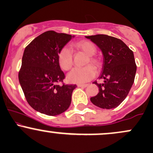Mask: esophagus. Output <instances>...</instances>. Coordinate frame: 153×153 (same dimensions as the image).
Instances as JSON below:
<instances>
[{"label":"esophagus","instance_id":"34e87169","mask_svg":"<svg viewBox=\"0 0 153 153\" xmlns=\"http://www.w3.org/2000/svg\"><path fill=\"white\" fill-rule=\"evenodd\" d=\"M78 86L80 88H85L88 86L87 84H78Z\"/></svg>","mask_w":153,"mask_h":153}]
</instances>
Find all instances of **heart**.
I'll list each match as a JSON object with an SVG mask.
<instances>
[{
    "instance_id": "obj_1",
    "label": "heart",
    "mask_w": 153,
    "mask_h": 153,
    "mask_svg": "<svg viewBox=\"0 0 153 153\" xmlns=\"http://www.w3.org/2000/svg\"><path fill=\"white\" fill-rule=\"evenodd\" d=\"M73 47L82 50L88 55L87 63L91 62L97 68L101 65V62L97 57H94L96 52V47L91 42L82 40L73 44ZM58 62L59 66L64 71H69L73 65V54L68 47H64L59 50L58 54ZM96 71L92 65H87L84 68H75L68 73L67 78L68 81L73 83L82 84L90 81L96 76Z\"/></svg>"
}]
</instances>
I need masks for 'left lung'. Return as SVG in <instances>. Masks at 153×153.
<instances>
[{"instance_id":"left-lung-1","label":"left lung","mask_w":153,"mask_h":153,"mask_svg":"<svg viewBox=\"0 0 153 153\" xmlns=\"http://www.w3.org/2000/svg\"><path fill=\"white\" fill-rule=\"evenodd\" d=\"M101 50L102 71L99 78L103 83L94 82L99 92L91 101L101 108H116L127 97L135 78L137 66L134 53L119 39L105 34L87 36Z\"/></svg>"}]
</instances>
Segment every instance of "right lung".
I'll return each instance as SVG.
<instances>
[{"mask_svg":"<svg viewBox=\"0 0 153 153\" xmlns=\"http://www.w3.org/2000/svg\"><path fill=\"white\" fill-rule=\"evenodd\" d=\"M75 36L47 31L36 37L23 54L19 80L27 102L49 116L63 113L71 103L76 85H58L65 78L58 62L59 50Z\"/></svg>","mask_w":153,"mask_h":153,"instance_id":"right-lung-1","label":"right lung"}]
</instances>
